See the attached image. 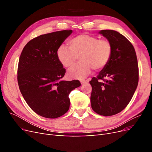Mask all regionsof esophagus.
Returning <instances> with one entry per match:
<instances>
[{
    "label": "esophagus",
    "instance_id": "34e87169",
    "mask_svg": "<svg viewBox=\"0 0 152 152\" xmlns=\"http://www.w3.org/2000/svg\"><path fill=\"white\" fill-rule=\"evenodd\" d=\"M80 83L82 84H84L87 83V80H80Z\"/></svg>",
    "mask_w": 152,
    "mask_h": 152
}]
</instances>
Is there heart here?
Returning <instances> with one entry per match:
<instances>
[{
  "label": "heart",
  "instance_id": "1",
  "mask_svg": "<svg viewBox=\"0 0 152 152\" xmlns=\"http://www.w3.org/2000/svg\"><path fill=\"white\" fill-rule=\"evenodd\" d=\"M68 46L61 45L57 50V57L61 65L70 68L79 56L80 62L69 70L70 79H81L88 75L92 69L102 70L112 58L113 48L107 39L89 34H80L68 40Z\"/></svg>",
  "mask_w": 152,
  "mask_h": 152
}]
</instances>
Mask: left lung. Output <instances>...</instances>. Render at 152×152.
Returning a JSON list of instances; mask_svg holds the SVG:
<instances>
[{"mask_svg": "<svg viewBox=\"0 0 152 152\" xmlns=\"http://www.w3.org/2000/svg\"><path fill=\"white\" fill-rule=\"evenodd\" d=\"M99 33L111 42L113 52L107 66L89 82L91 107L101 115L111 116L131 100L138 84V64L134 47L124 35L112 30Z\"/></svg>", "mask_w": 152, "mask_h": 152, "instance_id": "8db88e82", "label": "left lung"}]
</instances>
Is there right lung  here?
Returning <instances> with one entry per match:
<instances>
[{"label":"right lung","mask_w":152,"mask_h":152,"mask_svg":"<svg viewBox=\"0 0 152 152\" xmlns=\"http://www.w3.org/2000/svg\"><path fill=\"white\" fill-rule=\"evenodd\" d=\"M72 32L65 30L39 35L23 49L18 66V83L30 108L39 115L56 118L70 108L69 94L79 80H61L64 68L57 57L59 47Z\"/></svg>","instance_id":"right-lung-1"}]
</instances>
